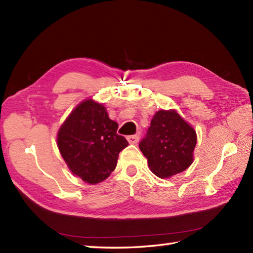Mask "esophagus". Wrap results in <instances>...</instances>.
<instances>
[{"mask_svg": "<svg viewBox=\"0 0 253 253\" xmlns=\"http://www.w3.org/2000/svg\"><path fill=\"white\" fill-rule=\"evenodd\" d=\"M127 140L129 144H137L139 140V136L138 135H131V136H127Z\"/></svg>", "mask_w": 253, "mask_h": 253, "instance_id": "esophagus-1", "label": "esophagus"}]
</instances>
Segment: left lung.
Wrapping results in <instances>:
<instances>
[{
  "mask_svg": "<svg viewBox=\"0 0 253 253\" xmlns=\"http://www.w3.org/2000/svg\"><path fill=\"white\" fill-rule=\"evenodd\" d=\"M196 132L175 110L154 115L139 148L147 158L149 169L161 178L185 170L193 163Z\"/></svg>",
  "mask_w": 253,
  "mask_h": 253,
  "instance_id": "left-lung-1",
  "label": "left lung"
}]
</instances>
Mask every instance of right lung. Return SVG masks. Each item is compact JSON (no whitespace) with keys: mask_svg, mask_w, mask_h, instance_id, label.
<instances>
[{"mask_svg":"<svg viewBox=\"0 0 253 253\" xmlns=\"http://www.w3.org/2000/svg\"><path fill=\"white\" fill-rule=\"evenodd\" d=\"M118 124L111 121L101 104L87 99L71 111L58 131V148L68 168L89 184L106 179L116 169L118 155L128 146L117 134Z\"/></svg>","mask_w":253,"mask_h":253,"instance_id":"1","label":"right lung"}]
</instances>
